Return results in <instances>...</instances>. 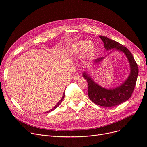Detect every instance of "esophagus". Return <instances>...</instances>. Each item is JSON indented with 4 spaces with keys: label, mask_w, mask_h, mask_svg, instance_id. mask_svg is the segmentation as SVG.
Masks as SVG:
<instances>
[{
    "label": "esophagus",
    "mask_w": 147,
    "mask_h": 147,
    "mask_svg": "<svg viewBox=\"0 0 147 147\" xmlns=\"http://www.w3.org/2000/svg\"><path fill=\"white\" fill-rule=\"evenodd\" d=\"M73 79L74 80H79L80 79V78L79 77V76H74L73 77Z\"/></svg>",
    "instance_id": "esophagus-1"
}]
</instances>
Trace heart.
Masks as SVG:
<instances>
[{
    "mask_svg": "<svg viewBox=\"0 0 147 147\" xmlns=\"http://www.w3.org/2000/svg\"><path fill=\"white\" fill-rule=\"evenodd\" d=\"M69 52L73 57H80L83 54L86 59H91L95 54L96 46L92 42L81 40L71 46Z\"/></svg>",
    "mask_w": 147,
    "mask_h": 147,
    "instance_id": "1",
    "label": "heart"
}]
</instances>
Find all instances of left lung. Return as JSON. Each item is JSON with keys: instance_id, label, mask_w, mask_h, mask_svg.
Returning a JSON list of instances; mask_svg holds the SVG:
<instances>
[{"instance_id": "obj_1", "label": "left lung", "mask_w": 147, "mask_h": 147, "mask_svg": "<svg viewBox=\"0 0 147 147\" xmlns=\"http://www.w3.org/2000/svg\"><path fill=\"white\" fill-rule=\"evenodd\" d=\"M99 37L104 42L106 50L114 48L124 52L130 65L131 71L127 79L120 86L113 89H106L102 88L85 72L83 74L84 79L87 80L88 94L91 101L102 107H114L126 101L132 96L138 75V67L132 54L125 46L104 36H99ZM103 58L102 57L95 59V63H99Z\"/></svg>"}]
</instances>
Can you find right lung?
Masks as SVG:
<instances>
[{"mask_svg":"<svg viewBox=\"0 0 147 147\" xmlns=\"http://www.w3.org/2000/svg\"><path fill=\"white\" fill-rule=\"evenodd\" d=\"M64 96H65V92H64V94H63V97H62V98H61V99L60 100V101L58 102V104L55 106V107H54L53 108V109H52L51 110H49L48 111H47V112H46V113H49V112H50L51 111H52V110H55V109H57V108L61 104V103L62 102V101H63V100L64 99Z\"/></svg>","mask_w":147,"mask_h":147,"instance_id":"1","label":"right lung"}]
</instances>
